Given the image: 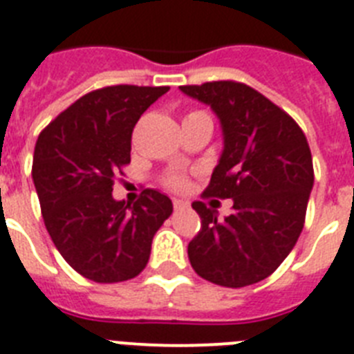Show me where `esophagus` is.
I'll return each mask as SVG.
<instances>
[{
  "label": "esophagus",
  "mask_w": 354,
  "mask_h": 354,
  "mask_svg": "<svg viewBox=\"0 0 354 354\" xmlns=\"http://www.w3.org/2000/svg\"><path fill=\"white\" fill-rule=\"evenodd\" d=\"M174 208L175 210H185V208H188V203L183 199H174Z\"/></svg>",
  "instance_id": "esophagus-1"
}]
</instances>
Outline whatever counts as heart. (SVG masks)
Segmentation results:
<instances>
[{
    "instance_id": "1",
    "label": "heart",
    "mask_w": 354,
    "mask_h": 354,
    "mask_svg": "<svg viewBox=\"0 0 354 354\" xmlns=\"http://www.w3.org/2000/svg\"><path fill=\"white\" fill-rule=\"evenodd\" d=\"M166 185H168L169 188H174V190H180V188H185L186 180L183 175H171V177L166 179Z\"/></svg>"
}]
</instances>
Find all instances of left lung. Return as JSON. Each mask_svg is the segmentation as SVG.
<instances>
[{
    "instance_id": "obj_1",
    "label": "left lung",
    "mask_w": 354,
    "mask_h": 354,
    "mask_svg": "<svg viewBox=\"0 0 354 354\" xmlns=\"http://www.w3.org/2000/svg\"><path fill=\"white\" fill-rule=\"evenodd\" d=\"M212 107L223 129V151L205 195L234 201L223 221L195 201L201 232L188 257L201 278L247 287L268 278L298 241L315 185L304 131L276 104L239 82L180 86Z\"/></svg>"
}]
</instances>
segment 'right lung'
<instances>
[{
	"instance_id": "obj_1",
	"label": "right lung",
	"mask_w": 354,
	"mask_h": 354,
	"mask_svg": "<svg viewBox=\"0 0 354 354\" xmlns=\"http://www.w3.org/2000/svg\"><path fill=\"white\" fill-rule=\"evenodd\" d=\"M168 89H97L39 133L32 180L47 232L65 261L97 283L142 272L155 232L174 212L168 195L153 188L133 205L111 195L113 180L131 160L135 124Z\"/></svg>"
}]
</instances>
